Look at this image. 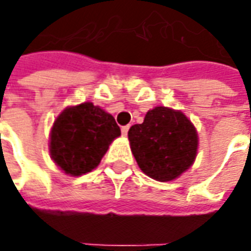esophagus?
I'll return each instance as SVG.
<instances>
[{
	"mask_svg": "<svg viewBox=\"0 0 251 251\" xmlns=\"http://www.w3.org/2000/svg\"><path fill=\"white\" fill-rule=\"evenodd\" d=\"M129 129H130V126H129V125L122 126L121 133H122V135H124V137H126V135H127V131H129Z\"/></svg>",
	"mask_w": 251,
	"mask_h": 251,
	"instance_id": "34e87169",
	"label": "esophagus"
}]
</instances>
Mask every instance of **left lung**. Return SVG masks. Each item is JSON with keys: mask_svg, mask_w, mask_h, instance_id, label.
<instances>
[{"mask_svg": "<svg viewBox=\"0 0 251 251\" xmlns=\"http://www.w3.org/2000/svg\"><path fill=\"white\" fill-rule=\"evenodd\" d=\"M130 149L139 168L158 181H171L187 171L198 154V131L180 110L156 106L142 124L130 127Z\"/></svg>", "mask_w": 251, "mask_h": 251, "instance_id": "left-lung-1", "label": "left lung"}]
</instances>
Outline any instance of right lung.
<instances>
[{"label": "right lung", "instance_id": "right-lung-1", "mask_svg": "<svg viewBox=\"0 0 251 251\" xmlns=\"http://www.w3.org/2000/svg\"><path fill=\"white\" fill-rule=\"evenodd\" d=\"M121 135L112 114L92 102L68 106L55 120L50 134V155L63 171L80 176L91 172Z\"/></svg>", "mask_w": 251, "mask_h": 251}]
</instances>
